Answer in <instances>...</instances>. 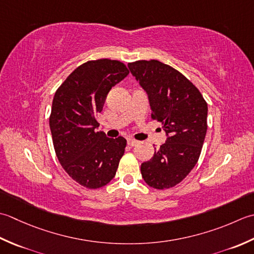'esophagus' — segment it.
<instances>
[{
  "label": "esophagus",
  "instance_id": "1",
  "mask_svg": "<svg viewBox=\"0 0 254 254\" xmlns=\"http://www.w3.org/2000/svg\"><path fill=\"white\" fill-rule=\"evenodd\" d=\"M127 143L129 144V146H131V147H134V146H137V144L139 143L137 140H133V139H128L127 140Z\"/></svg>",
  "mask_w": 254,
  "mask_h": 254
}]
</instances>
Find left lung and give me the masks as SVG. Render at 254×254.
Masks as SVG:
<instances>
[{
    "label": "left lung",
    "instance_id": "8db88e82",
    "mask_svg": "<svg viewBox=\"0 0 254 254\" xmlns=\"http://www.w3.org/2000/svg\"><path fill=\"white\" fill-rule=\"evenodd\" d=\"M147 93L151 117L161 122L167 140L141 164V175L157 190L173 188L197 163L207 131V103L192 82L158 60L128 64Z\"/></svg>",
    "mask_w": 254,
    "mask_h": 254
}]
</instances>
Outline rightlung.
Wrapping results in <instances>:
<instances>
[{
    "mask_svg": "<svg viewBox=\"0 0 254 254\" xmlns=\"http://www.w3.org/2000/svg\"><path fill=\"white\" fill-rule=\"evenodd\" d=\"M129 71L121 61H87L72 72L54 96L50 131L62 168L87 189L110 183L125 152L126 139L98 131L96 116L114 85Z\"/></svg>",
    "mask_w": 254,
    "mask_h": 254,
    "instance_id": "1",
    "label": "right lung"
}]
</instances>
